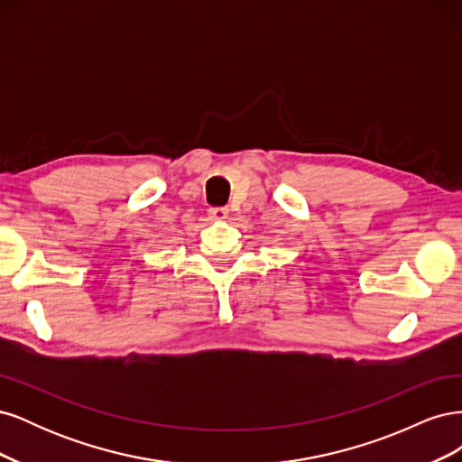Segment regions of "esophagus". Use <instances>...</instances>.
I'll use <instances>...</instances> for the list:
<instances>
[{"label": "esophagus", "mask_w": 462, "mask_h": 462, "mask_svg": "<svg viewBox=\"0 0 462 462\" xmlns=\"http://www.w3.org/2000/svg\"><path fill=\"white\" fill-rule=\"evenodd\" d=\"M209 217L212 219H226L227 216H229V209L227 208H223V206H217V208H209Z\"/></svg>", "instance_id": "esophagus-1"}]
</instances>
